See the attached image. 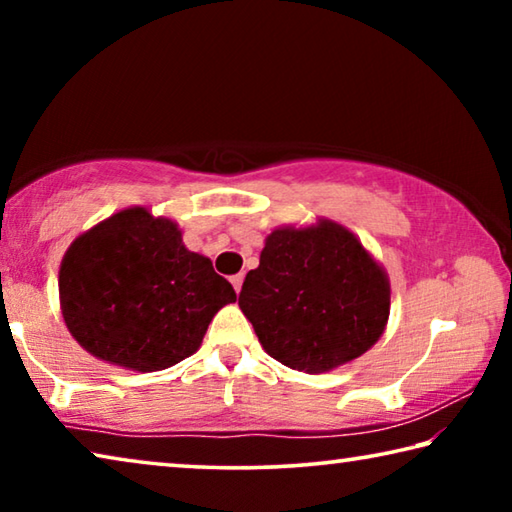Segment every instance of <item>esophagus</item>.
<instances>
[{
    "label": "esophagus",
    "instance_id": "esophagus-1",
    "mask_svg": "<svg viewBox=\"0 0 512 512\" xmlns=\"http://www.w3.org/2000/svg\"><path fill=\"white\" fill-rule=\"evenodd\" d=\"M230 282H232V287H235V291L239 293V291H241V284H244V273L232 275V277H230Z\"/></svg>",
    "mask_w": 512,
    "mask_h": 512
}]
</instances>
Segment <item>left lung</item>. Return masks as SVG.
I'll use <instances>...</instances> for the list:
<instances>
[{
	"instance_id": "obj_1",
	"label": "left lung",
	"mask_w": 512,
	"mask_h": 512,
	"mask_svg": "<svg viewBox=\"0 0 512 512\" xmlns=\"http://www.w3.org/2000/svg\"><path fill=\"white\" fill-rule=\"evenodd\" d=\"M239 307L273 359L316 375L379 341L391 314V284L348 228L320 219L266 237Z\"/></svg>"
}]
</instances>
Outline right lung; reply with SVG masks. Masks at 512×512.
Listing matches in <instances>:
<instances>
[{
  "label": "right lung",
  "mask_w": 512,
  "mask_h": 512,
  "mask_svg": "<svg viewBox=\"0 0 512 512\" xmlns=\"http://www.w3.org/2000/svg\"><path fill=\"white\" fill-rule=\"evenodd\" d=\"M69 334L92 357L155 372L201 348L207 325L237 300L212 262L146 207L112 214L72 241L58 273Z\"/></svg>",
  "instance_id": "add662e5"
}]
</instances>
